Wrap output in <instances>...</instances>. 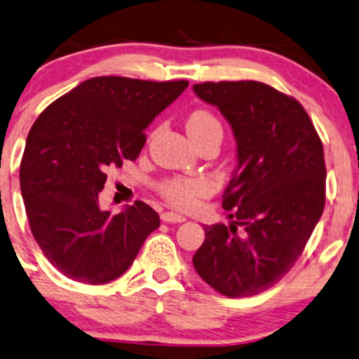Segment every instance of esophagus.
Listing matches in <instances>:
<instances>
[{
  "label": "esophagus",
  "instance_id": "34e87169",
  "mask_svg": "<svg viewBox=\"0 0 359 359\" xmlns=\"http://www.w3.org/2000/svg\"><path fill=\"white\" fill-rule=\"evenodd\" d=\"M161 217H162L163 222H168V224H179V222L185 221L184 215L175 214V212H163Z\"/></svg>",
  "mask_w": 359,
  "mask_h": 359
}]
</instances>
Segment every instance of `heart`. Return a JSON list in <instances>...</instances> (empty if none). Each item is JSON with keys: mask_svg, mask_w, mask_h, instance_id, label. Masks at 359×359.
Instances as JSON below:
<instances>
[{"mask_svg": "<svg viewBox=\"0 0 359 359\" xmlns=\"http://www.w3.org/2000/svg\"><path fill=\"white\" fill-rule=\"evenodd\" d=\"M187 130L192 140L210 135V133H221L222 125L217 116L207 110H196L189 116ZM210 192V184L205 179L197 177H170L158 184V194L165 198L170 205L177 209H192L197 204L198 198L205 197Z\"/></svg>", "mask_w": 359, "mask_h": 359, "instance_id": "obj_1", "label": "heart"}]
</instances>
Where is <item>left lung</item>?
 I'll return each mask as SVG.
<instances>
[{
	"label": "left lung",
	"instance_id": "8db88e82",
	"mask_svg": "<svg viewBox=\"0 0 359 359\" xmlns=\"http://www.w3.org/2000/svg\"><path fill=\"white\" fill-rule=\"evenodd\" d=\"M192 88L231 123L239 162L222 196L234 221L204 226L194 267L224 296H256L294 266L325 209L321 138L296 98L261 81Z\"/></svg>",
	"mask_w": 359,
	"mask_h": 359
}]
</instances>
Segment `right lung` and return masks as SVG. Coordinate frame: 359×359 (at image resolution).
I'll use <instances>...</instances> for the list:
<instances>
[{
    "instance_id": "add662e5",
    "label": "right lung",
    "mask_w": 359,
    "mask_h": 359,
    "mask_svg": "<svg viewBox=\"0 0 359 359\" xmlns=\"http://www.w3.org/2000/svg\"><path fill=\"white\" fill-rule=\"evenodd\" d=\"M187 80L95 76L41 111L20 165L29 229L63 276L105 284L122 276L161 217L145 202L110 214L98 205L109 167L135 161L145 128Z\"/></svg>"
}]
</instances>
